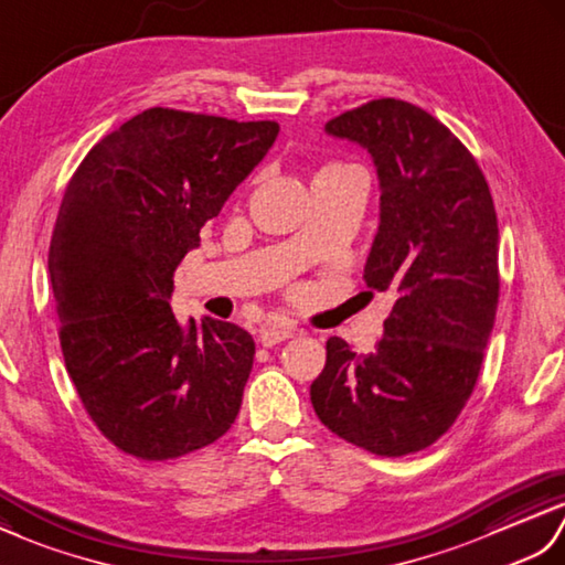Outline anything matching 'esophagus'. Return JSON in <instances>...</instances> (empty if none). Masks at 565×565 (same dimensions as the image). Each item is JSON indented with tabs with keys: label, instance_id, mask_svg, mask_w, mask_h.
I'll return each instance as SVG.
<instances>
[{
	"label": "esophagus",
	"instance_id": "obj_1",
	"mask_svg": "<svg viewBox=\"0 0 565 565\" xmlns=\"http://www.w3.org/2000/svg\"><path fill=\"white\" fill-rule=\"evenodd\" d=\"M295 335V326L292 323H285V321H273V323H266L260 326L258 329V343L266 345V348H273L275 343H282L287 341V338Z\"/></svg>",
	"mask_w": 565,
	"mask_h": 565
}]
</instances>
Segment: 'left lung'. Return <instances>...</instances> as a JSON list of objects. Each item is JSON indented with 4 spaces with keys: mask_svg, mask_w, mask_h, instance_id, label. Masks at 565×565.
<instances>
[{
    "mask_svg": "<svg viewBox=\"0 0 565 565\" xmlns=\"http://www.w3.org/2000/svg\"><path fill=\"white\" fill-rule=\"evenodd\" d=\"M323 130L367 149L377 169L365 280L396 302L374 353L329 338L311 406L367 452L411 455L449 430L479 377L500 290L493 198L469 149L413 104L377 98Z\"/></svg>",
    "mask_w": 565,
    "mask_h": 565,
    "instance_id": "obj_1",
    "label": "left lung"
}]
</instances>
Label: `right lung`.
Returning <instances> with one entry per match:
<instances>
[{
    "label": "right lung",
    "instance_id": "obj_1",
    "mask_svg": "<svg viewBox=\"0 0 565 565\" xmlns=\"http://www.w3.org/2000/svg\"><path fill=\"white\" fill-rule=\"evenodd\" d=\"M280 125L149 108L92 147L67 185L47 270L60 345L108 440L161 461L232 428L254 367L236 323L171 311L173 273Z\"/></svg>",
    "mask_w": 565,
    "mask_h": 565
}]
</instances>
